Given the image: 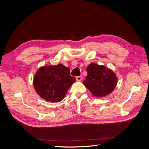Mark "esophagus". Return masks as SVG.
Returning a JSON list of instances; mask_svg holds the SVG:
<instances>
[{
	"label": "esophagus",
	"instance_id": "esophagus-1",
	"mask_svg": "<svg viewBox=\"0 0 149 149\" xmlns=\"http://www.w3.org/2000/svg\"><path fill=\"white\" fill-rule=\"evenodd\" d=\"M76 81H81V79H82V76H77V77L76 78Z\"/></svg>",
	"mask_w": 149,
	"mask_h": 149
}]
</instances>
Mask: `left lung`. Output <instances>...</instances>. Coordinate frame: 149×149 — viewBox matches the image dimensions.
Returning <instances> with one entry per match:
<instances>
[{
	"label": "left lung",
	"instance_id": "1",
	"mask_svg": "<svg viewBox=\"0 0 149 149\" xmlns=\"http://www.w3.org/2000/svg\"><path fill=\"white\" fill-rule=\"evenodd\" d=\"M83 84L95 97H105L111 93L118 83V78L111 70L103 65L91 63Z\"/></svg>",
	"mask_w": 149,
	"mask_h": 149
}]
</instances>
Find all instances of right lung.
<instances>
[{"mask_svg": "<svg viewBox=\"0 0 149 149\" xmlns=\"http://www.w3.org/2000/svg\"><path fill=\"white\" fill-rule=\"evenodd\" d=\"M70 74L69 68L62 64L40 67L33 77L36 92L47 101H61L76 81L75 78Z\"/></svg>", "mask_w": 149, "mask_h": 149, "instance_id": "right-lung-1", "label": "right lung"}]
</instances>
